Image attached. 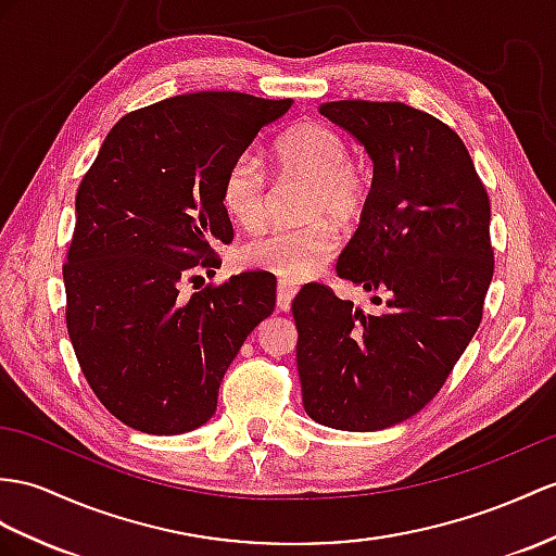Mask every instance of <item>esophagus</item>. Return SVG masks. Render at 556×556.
I'll list each match as a JSON object with an SVG mask.
<instances>
[{"instance_id": "1", "label": "esophagus", "mask_w": 556, "mask_h": 556, "mask_svg": "<svg viewBox=\"0 0 556 556\" xmlns=\"http://www.w3.org/2000/svg\"><path fill=\"white\" fill-rule=\"evenodd\" d=\"M296 292H300V286H296L294 280L280 278V280H278V308H280V311H290L292 300H294Z\"/></svg>"}]
</instances>
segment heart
Wrapping results in <instances>:
<instances>
[{"instance_id":"1","label":"heart","mask_w":556,"mask_h":556,"mask_svg":"<svg viewBox=\"0 0 556 556\" xmlns=\"http://www.w3.org/2000/svg\"><path fill=\"white\" fill-rule=\"evenodd\" d=\"M274 160L282 174L304 176V224H274L254 233L242 260L288 280L314 276L340 245V231L328 219L356 224L370 205L372 174L365 162L349 155V141L323 122H302L274 143ZM268 174L262 157L238 153L222 179V205L240 226H256L266 214Z\"/></svg>"}]
</instances>
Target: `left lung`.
<instances>
[{
    "mask_svg": "<svg viewBox=\"0 0 556 556\" xmlns=\"http://www.w3.org/2000/svg\"><path fill=\"white\" fill-rule=\"evenodd\" d=\"M320 115L365 146L372 195L334 270L365 314L314 282L294 296L296 368L311 419L377 431L434 399L483 318L493 278L491 200L463 139L401 101H330Z\"/></svg>",
    "mask_w": 556,
    "mask_h": 556,
    "instance_id": "obj_1",
    "label": "left lung"
}]
</instances>
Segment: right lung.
<instances>
[{
	"label": "right lung",
	"instance_id": "right-lung-1",
	"mask_svg": "<svg viewBox=\"0 0 556 556\" xmlns=\"http://www.w3.org/2000/svg\"><path fill=\"white\" fill-rule=\"evenodd\" d=\"M238 91L181 93L108 131L75 198L63 264L65 325L87 384L119 422L184 434L216 410L224 372L276 306V276H214L233 240L222 179L290 108Z\"/></svg>",
	"mask_w": 556,
	"mask_h": 556
}]
</instances>
